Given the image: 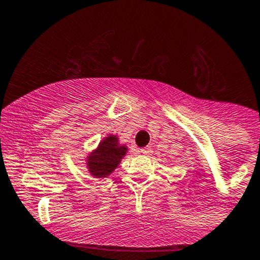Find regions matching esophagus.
Instances as JSON below:
<instances>
[{"mask_svg": "<svg viewBox=\"0 0 260 260\" xmlns=\"http://www.w3.org/2000/svg\"><path fill=\"white\" fill-rule=\"evenodd\" d=\"M140 152H141V154H144V155H150L152 152V150L150 149L149 146H147V147H144V149H140Z\"/></svg>", "mask_w": 260, "mask_h": 260, "instance_id": "obj_1", "label": "esophagus"}]
</instances>
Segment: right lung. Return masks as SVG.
Returning a JSON list of instances; mask_svg holds the SVG:
<instances>
[{"label": "right lung", "instance_id": "obj_1", "mask_svg": "<svg viewBox=\"0 0 260 260\" xmlns=\"http://www.w3.org/2000/svg\"><path fill=\"white\" fill-rule=\"evenodd\" d=\"M127 152V147L120 146L115 136H109L100 142L94 152L87 160L89 172L94 177H106L118 167L122 157Z\"/></svg>", "mask_w": 260, "mask_h": 260}]
</instances>
